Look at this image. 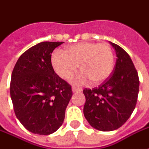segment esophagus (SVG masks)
Wrapping results in <instances>:
<instances>
[{
    "mask_svg": "<svg viewBox=\"0 0 149 149\" xmlns=\"http://www.w3.org/2000/svg\"><path fill=\"white\" fill-rule=\"evenodd\" d=\"M72 92L73 93H77V92H81V89H79V88H77V87H72Z\"/></svg>",
    "mask_w": 149,
    "mask_h": 149,
    "instance_id": "obj_1",
    "label": "esophagus"
}]
</instances>
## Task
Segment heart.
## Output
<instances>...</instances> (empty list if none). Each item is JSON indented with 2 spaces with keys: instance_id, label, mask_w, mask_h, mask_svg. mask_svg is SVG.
I'll return each mask as SVG.
<instances>
[{
  "instance_id": "b5f03b06",
  "label": "heart",
  "mask_w": 149,
  "mask_h": 149,
  "mask_svg": "<svg viewBox=\"0 0 149 149\" xmlns=\"http://www.w3.org/2000/svg\"><path fill=\"white\" fill-rule=\"evenodd\" d=\"M52 64L55 72L63 79H68L77 71L81 72L72 78L77 84H86L91 80L93 84L106 81L113 72L114 56L107 43L81 42L69 46L65 51L57 49L52 55Z\"/></svg>"
}]
</instances>
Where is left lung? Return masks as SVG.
I'll return each mask as SVG.
<instances>
[{
  "label": "left lung",
  "mask_w": 149,
  "mask_h": 149,
  "mask_svg": "<svg viewBox=\"0 0 149 149\" xmlns=\"http://www.w3.org/2000/svg\"><path fill=\"white\" fill-rule=\"evenodd\" d=\"M116 53L113 73L98 87L85 89L84 115L93 128L111 132L119 128L135 110L140 81L129 55L110 42Z\"/></svg>",
  "instance_id": "obj_1"
}]
</instances>
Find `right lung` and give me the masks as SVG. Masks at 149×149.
<instances>
[{
	"label": "right lung",
	"mask_w": 149,
	"mask_h": 149,
	"mask_svg": "<svg viewBox=\"0 0 149 149\" xmlns=\"http://www.w3.org/2000/svg\"><path fill=\"white\" fill-rule=\"evenodd\" d=\"M63 42H42L19 57L10 82L17 118L29 132L50 135L62 125L72 96L69 84L55 73L52 53Z\"/></svg>",
	"instance_id": "1"
}]
</instances>
